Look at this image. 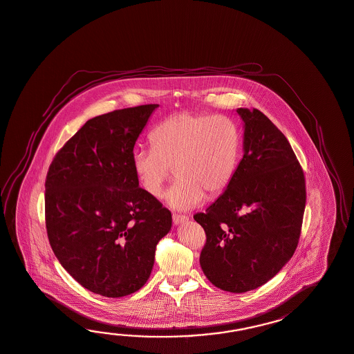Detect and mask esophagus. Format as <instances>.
I'll list each match as a JSON object with an SVG mask.
<instances>
[{
  "label": "esophagus",
  "instance_id": "1",
  "mask_svg": "<svg viewBox=\"0 0 354 354\" xmlns=\"http://www.w3.org/2000/svg\"><path fill=\"white\" fill-rule=\"evenodd\" d=\"M173 223L176 224V225H178V224H181V223L187 222L189 218L187 215H182V214H176L173 213L172 215Z\"/></svg>",
  "mask_w": 354,
  "mask_h": 354
}]
</instances>
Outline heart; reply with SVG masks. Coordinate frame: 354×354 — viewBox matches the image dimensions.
Returning <instances> with one entry per match:
<instances>
[{"mask_svg": "<svg viewBox=\"0 0 354 354\" xmlns=\"http://www.w3.org/2000/svg\"><path fill=\"white\" fill-rule=\"evenodd\" d=\"M151 147L136 149L132 168L141 189L162 195L172 168L177 180L165 198L189 210L228 189L239 168L242 133L228 115L181 112L167 117L150 133Z\"/></svg>", "mask_w": 354, "mask_h": 354, "instance_id": "b5f03b06", "label": "heart"}]
</instances>
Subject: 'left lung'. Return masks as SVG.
<instances>
[{
    "label": "left lung",
    "instance_id": "left-lung-1",
    "mask_svg": "<svg viewBox=\"0 0 354 354\" xmlns=\"http://www.w3.org/2000/svg\"><path fill=\"white\" fill-rule=\"evenodd\" d=\"M243 158L228 189L194 215L206 243L200 265L215 287L245 293L274 278L296 251L304 174L283 132L259 109L239 108Z\"/></svg>",
    "mask_w": 354,
    "mask_h": 354
}]
</instances>
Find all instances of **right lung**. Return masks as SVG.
<instances>
[{
	"label": "right lung",
	"mask_w": 354,
	"mask_h": 354,
	"mask_svg": "<svg viewBox=\"0 0 354 354\" xmlns=\"http://www.w3.org/2000/svg\"><path fill=\"white\" fill-rule=\"evenodd\" d=\"M159 107L145 104L86 121L53 158L46 178L50 247L73 278L103 297L139 290L172 214L139 187L133 147Z\"/></svg>",
	"instance_id": "obj_1"
}]
</instances>
